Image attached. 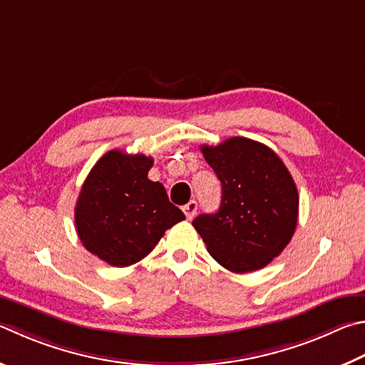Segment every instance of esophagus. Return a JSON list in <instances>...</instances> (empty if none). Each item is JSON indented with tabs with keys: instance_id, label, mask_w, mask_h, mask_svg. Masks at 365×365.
I'll use <instances>...</instances> for the list:
<instances>
[{
	"instance_id": "1",
	"label": "esophagus",
	"mask_w": 365,
	"mask_h": 365,
	"mask_svg": "<svg viewBox=\"0 0 365 365\" xmlns=\"http://www.w3.org/2000/svg\"><path fill=\"white\" fill-rule=\"evenodd\" d=\"M196 210H197V202L196 201H190L188 204L183 205V214H185V217L188 218V220H191V218L195 217Z\"/></svg>"
}]
</instances>
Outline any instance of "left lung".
<instances>
[{"label":"left lung","instance_id":"left-lung-1","mask_svg":"<svg viewBox=\"0 0 365 365\" xmlns=\"http://www.w3.org/2000/svg\"><path fill=\"white\" fill-rule=\"evenodd\" d=\"M201 151L222 183V202L215 214L197 215L193 227L223 268L250 273L267 267L297 228L292 175L273 150L246 137Z\"/></svg>","mask_w":365,"mask_h":365}]
</instances>
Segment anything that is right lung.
<instances>
[{"label": "right lung", "instance_id": "obj_1", "mask_svg": "<svg viewBox=\"0 0 365 365\" xmlns=\"http://www.w3.org/2000/svg\"><path fill=\"white\" fill-rule=\"evenodd\" d=\"M153 158L105 153L91 169L78 196L75 225L91 254L111 267H129L147 257L165 230L185 220L160 182H151Z\"/></svg>", "mask_w": 365, "mask_h": 365}]
</instances>
